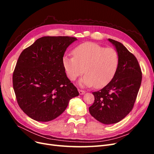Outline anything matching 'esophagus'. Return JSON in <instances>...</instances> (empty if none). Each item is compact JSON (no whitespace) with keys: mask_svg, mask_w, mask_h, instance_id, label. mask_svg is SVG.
<instances>
[{"mask_svg":"<svg viewBox=\"0 0 154 154\" xmlns=\"http://www.w3.org/2000/svg\"><path fill=\"white\" fill-rule=\"evenodd\" d=\"M78 92H79V93H80V95L84 94L85 93V91L82 90V89H78Z\"/></svg>","mask_w":154,"mask_h":154,"instance_id":"esophagus-1","label":"esophagus"}]
</instances>
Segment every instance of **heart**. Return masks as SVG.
<instances>
[{
	"label": "heart",
	"mask_w": 154,
	"mask_h": 154,
	"mask_svg": "<svg viewBox=\"0 0 154 154\" xmlns=\"http://www.w3.org/2000/svg\"><path fill=\"white\" fill-rule=\"evenodd\" d=\"M74 57L65 55L63 65L67 77L74 81L84 72L80 85L101 88L112 80L119 64L116 50L93 42H85L73 50Z\"/></svg>",
	"instance_id": "b5f03b06"
}]
</instances>
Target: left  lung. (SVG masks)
Returning <instances> with one entry per match:
<instances>
[{"mask_svg":"<svg viewBox=\"0 0 154 154\" xmlns=\"http://www.w3.org/2000/svg\"><path fill=\"white\" fill-rule=\"evenodd\" d=\"M119 55V64L114 78L102 89L92 92L94 102L89 112L98 122L116 123L133 109L142 80L137 58L118 41L109 38Z\"/></svg>","mask_w":154,"mask_h":154,"instance_id":"obj_1","label":"left lung"}]
</instances>
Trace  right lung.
<instances>
[{
	"label": "right lung",
	"instance_id": "right-lung-1",
	"mask_svg": "<svg viewBox=\"0 0 154 154\" xmlns=\"http://www.w3.org/2000/svg\"><path fill=\"white\" fill-rule=\"evenodd\" d=\"M77 39L71 36H44L26 48L13 74L17 103L27 116L47 122L62 114L69 100L78 96L77 88L67 77L65 52Z\"/></svg>",
	"mask_w": 154,
	"mask_h": 154
}]
</instances>
